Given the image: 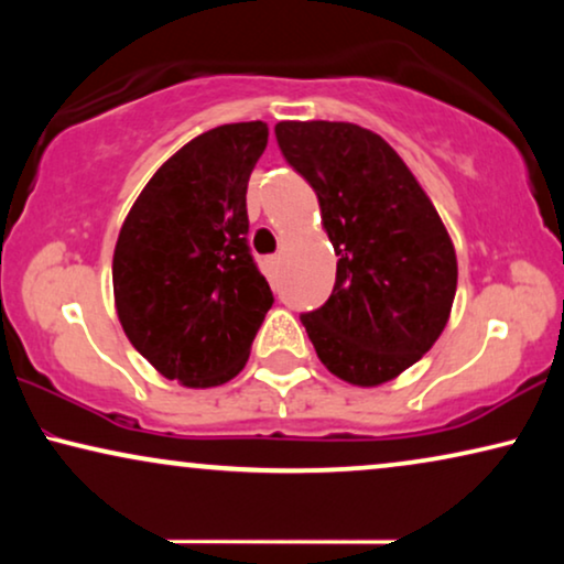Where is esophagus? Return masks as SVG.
Here are the masks:
<instances>
[{"instance_id": "esophagus-1", "label": "esophagus", "mask_w": 564, "mask_h": 564, "mask_svg": "<svg viewBox=\"0 0 564 564\" xmlns=\"http://www.w3.org/2000/svg\"><path fill=\"white\" fill-rule=\"evenodd\" d=\"M280 264H282V259H280V257H269V259L264 261V267H267L269 276H276V272H280Z\"/></svg>"}]
</instances>
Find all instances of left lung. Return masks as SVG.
Segmentation results:
<instances>
[{"instance_id": "left-lung-1", "label": "left lung", "mask_w": 564, "mask_h": 564, "mask_svg": "<svg viewBox=\"0 0 564 564\" xmlns=\"http://www.w3.org/2000/svg\"><path fill=\"white\" fill-rule=\"evenodd\" d=\"M276 143L307 180L336 251L326 305L300 315L338 380L377 388L413 367L449 321L457 253L398 151L354 122L282 120Z\"/></svg>"}]
</instances>
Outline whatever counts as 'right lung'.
<instances>
[{"instance_id":"add662e5","label":"right lung","mask_w":564,"mask_h":564,"mask_svg":"<svg viewBox=\"0 0 564 564\" xmlns=\"http://www.w3.org/2000/svg\"><path fill=\"white\" fill-rule=\"evenodd\" d=\"M267 141L261 120L192 138L156 169L115 243L120 326L184 388L234 380L274 303L246 243V187Z\"/></svg>"}]
</instances>
